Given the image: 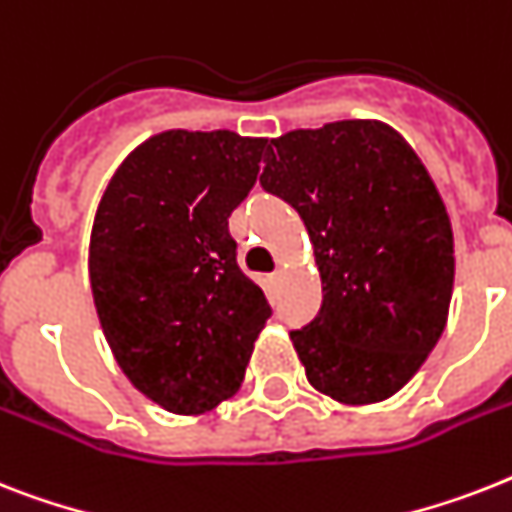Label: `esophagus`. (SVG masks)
Returning <instances> with one entry per match:
<instances>
[{"label": "esophagus", "mask_w": 512, "mask_h": 512, "mask_svg": "<svg viewBox=\"0 0 512 512\" xmlns=\"http://www.w3.org/2000/svg\"><path fill=\"white\" fill-rule=\"evenodd\" d=\"M281 284H284V270H276V273H270V276H268L270 289H273V292H278V289H281Z\"/></svg>", "instance_id": "esophagus-1"}]
</instances>
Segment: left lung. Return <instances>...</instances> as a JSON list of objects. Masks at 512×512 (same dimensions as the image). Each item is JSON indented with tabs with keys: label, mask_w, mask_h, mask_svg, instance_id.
Listing matches in <instances>:
<instances>
[{
	"label": "left lung",
	"mask_w": 512,
	"mask_h": 512,
	"mask_svg": "<svg viewBox=\"0 0 512 512\" xmlns=\"http://www.w3.org/2000/svg\"><path fill=\"white\" fill-rule=\"evenodd\" d=\"M260 184L292 205L321 273V310L292 331L307 381L344 405L392 397L447 323L452 226L429 170L394 128L339 120L270 141Z\"/></svg>",
	"instance_id": "left-lung-1"
}]
</instances>
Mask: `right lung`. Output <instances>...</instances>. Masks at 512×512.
<instances>
[{
	"instance_id": "add662e5",
	"label": "right lung",
	"mask_w": 512,
	"mask_h": 512,
	"mask_svg": "<svg viewBox=\"0 0 512 512\" xmlns=\"http://www.w3.org/2000/svg\"><path fill=\"white\" fill-rule=\"evenodd\" d=\"M265 139L165 131L123 160L97 207L89 278L120 371L178 415L242 386L270 318L236 263L228 218L255 186Z\"/></svg>"
}]
</instances>
